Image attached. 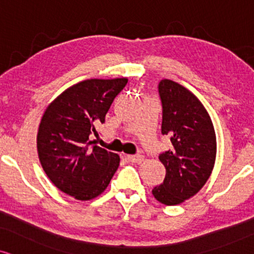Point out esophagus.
<instances>
[{
	"label": "esophagus",
	"instance_id": "34e87169",
	"mask_svg": "<svg viewBox=\"0 0 254 254\" xmlns=\"http://www.w3.org/2000/svg\"><path fill=\"white\" fill-rule=\"evenodd\" d=\"M125 158L131 163H140L143 161L142 155H125Z\"/></svg>",
	"mask_w": 254,
	"mask_h": 254
}]
</instances>
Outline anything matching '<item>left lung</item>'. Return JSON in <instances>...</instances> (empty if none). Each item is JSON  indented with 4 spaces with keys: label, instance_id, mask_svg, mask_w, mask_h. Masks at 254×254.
<instances>
[{
    "label": "left lung",
    "instance_id": "8db88e82",
    "mask_svg": "<svg viewBox=\"0 0 254 254\" xmlns=\"http://www.w3.org/2000/svg\"><path fill=\"white\" fill-rule=\"evenodd\" d=\"M162 102V135H169L172 149L160 154L166 167L163 183L152 189L161 203L185 202L203 187L215 163L214 127L202 103L177 82L163 79L158 84Z\"/></svg>",
    "mask_w": 254,
    "mask_h": 254
}]
</instances>
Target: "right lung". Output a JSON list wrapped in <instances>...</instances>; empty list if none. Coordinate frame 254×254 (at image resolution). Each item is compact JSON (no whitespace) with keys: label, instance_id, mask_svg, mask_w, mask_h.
<instances>
[{"label":"right lung","instance_id":"add662e5","mask_svg":"<svg viewBox=\"0 0 254 254\" xmlns=\"http://www.w3.org/2000/svg\"><path fill=\"white\" fill-rule=\"evenodd\" d=\"M127 78L87 79L64 91L46 109L36 146L46 175L58 189L77 200L97 197L105 190L119 166V156L94 144L97 125Z\"/></svg>","mask_w":254,"mask_h":254}]
</instances>
